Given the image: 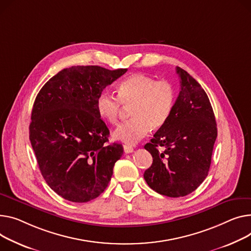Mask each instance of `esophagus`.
<instances>
[{
    "label": "esophagus",
    "mask_w": 251,
    "mask_h": 251,
    "mask_svg": "<svg viewBox=\"0 0 251 251\" xmlns=\"http://www.w3.org/2000/svg\"><path fill=\"white\" fill-rule=\"evenodd\" d=\"M124 152L125 153H131L133 152V147L130 146V145H124Z\"/></svg>",
    "instance_id": "esophagus-1"
}]
</instances>
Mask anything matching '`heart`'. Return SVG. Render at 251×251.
I'll list each match as a JSON object with an SVG mask.
<instances>
[{
  "label": "heart",
  "instance_id": "heart-1",
  "mask_svg": "<svg viewBox=\"0 0 251 251\" xmlns=\"http://www.w3.org/2000/svg\"><path fill=\"white\" fill-rule=\"evenodd\" d=\"M118 97L102 93L97 99L96 109L101 118L115 124L119 119L122 105L131 107V119L120 124L113 138L132 145L149 131L161 128L172 115L176 103V90L168 80H156L143 74L131 75L117 89Z\"/></svg>",
  "mask_w": 251,
  "mask_h": 251
}]
</instances>
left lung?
Returning <instances> with one entry per match:
<instances>
[{
  "label": "left lung",
  "mask_w": 251,
  "mask_h": 251,
  "mask_svg": "<svg viewBox=\"0 0 251 251\" xmlns=\"http://www.w3.org/2000/svg\"><path fill=\"white\" fill-rule=\"evenodd\" d=\"M180 91L170 119L144 148L152 164L144 172L147 185L172 198L194 192L208 176L217 124L210 100L201 85L176 66ZM164 147L159 152L158 147Z\"/></svg>",
  "instance_id": "1"
}]
</instances>
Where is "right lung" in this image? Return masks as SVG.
<instances>
[{
    "label": "right lung",
    "mask_w": 251,
    "mask_h": 251,
    "mask_svg": "<svg viewBox=\"0 0 251 251\" xmlns=\"http://www.w3.org/2000/svg\"><path fill=\"white\" fill-rule=\"evenodd\" d=\"M126 72L72 66L50 78L35 99L31 145L47 185L68 201L86 203L101 195L123 154L122 144H107L110 131L96 102Z\"/></svg>",
    "instance_id": "add662e5"
}]
</instances>
